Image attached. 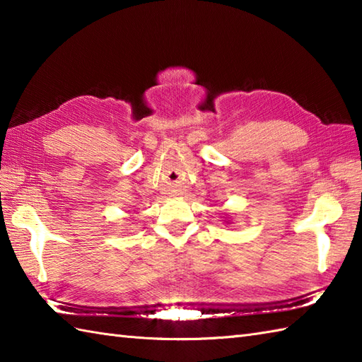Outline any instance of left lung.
<instances>
[{"label":"left lung","mask_w":362,"mask_h":362,"mask_svg":"<svg viewBox=\"0 0 362 362\" xmlns=\"http://www.w3.org/2000/svg\"><path fill=\"white\" fill-rule=\"evenodd\" d=\"M226 224H230V222H228V221H226Z\"/></svg>","instance_id":"1"}]
</instances>
